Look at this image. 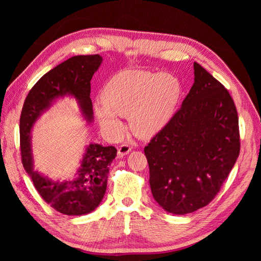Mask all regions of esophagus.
Masks as SVG:
<instances>
[{"mask_svg": "<svg viewBox=\"0 0 261 261\" xmlns=\"http://www.w3.org/2000/svg\"><path fill=\"white\" fill-rule=\"evenodd\" d=\"M132 149H133V147H132L130 144L124 143L120 147H118V149H117V155L118 156H124V155L127 154L129 151H132Z\"/></svg>", "mask_w": 261, "mask_h": 261, "instance_id": "obj_1", "label": "esophagus"}]
</instances>
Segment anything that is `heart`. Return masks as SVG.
I'll return each mask as SVG.
<instances>
[{
  "mask_svg": "<svg viewBox=\"0 0 261 261\" xmlns=\"http://www.w3.org/2000/svg\"><path fill=\"white\" fill-rule=\"evenodd\" d=\"M179 94V82L169 73L124 70L107 82L101 91L103 106L94 111L105 127L117 134L123 129L120 115L129 116L134 133L148 138L171 122Z\"/></svg>",
  "mask_w": 261,
  "mask_h": 261,
  "instance_id": "heart-1",
  "label": "heart"
}]
</instances>
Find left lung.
Returning a JSON list of instances; mask_svg holds the SVG:
<instances>
[{"label":"left lung","mask_w":261,"mask_h":261,"mask_svg":"<svg viewBox=\"0 0 261 261\" xmlns=\"http://www.w3.org/2000/svg\"><path fill=\"white\" fill-rule=\"evenodd\" d=\"M194 74L181 107L144 150L153 198L174 215L192 213L212 201L241 149L231 94L196 62Z\"/></svg>","instance_id":"left-lung-1"}]
</instances>
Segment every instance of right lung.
<instances>
[{
	"mask_svg": "<svg viewBox=\"0 0 261 261\" xmlns=\"http://www.w3.org/2000/svg\"><path fill=\"white\" fill-rule=\"evenodd\" d=\"M99 54L76 55L44 74L27 94L20 114V153L26 172L43 200L67 216L87 215L96 209L107 191L109 167L116 156V148L91 144L86 149L82 167L73 180L52 181L33 170L30 130L43 110L59 97L70 94L77 99L83 114L92 120L90 81L99 68Z\"/></svg>",
	"mask_w": 261,
	"mask_h": 261,
	"instance_id": "add662e5",
	"label": "right lung"
}]
</instances>
